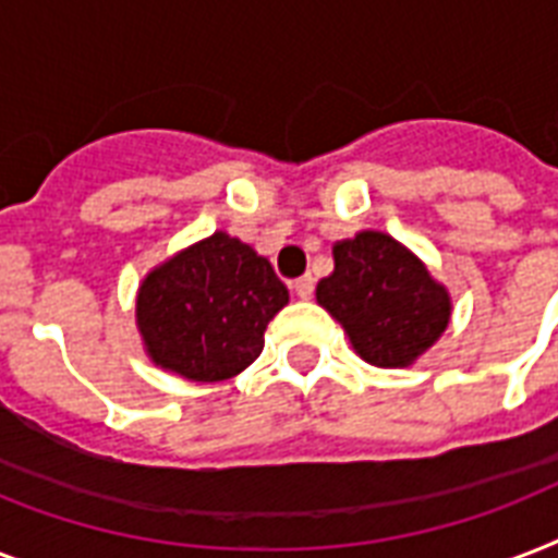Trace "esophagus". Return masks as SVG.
<instances>
[{
    "mask_svg": "<svg viewBox=\"0 0 558 558\" xmlns=\"http://www.w3.org/2000/svg\"><path fill=\"white\" fill-rule=\"evenodd\" d=\"M313 289H315V278L313 275H304V278L295 280V295L298 298H313Z\"/></svg>",
    "mask_w": 558,
    "mask_h": 558,
    "instance_id": "1",
    "label": "esophagus"
}]
</instances>
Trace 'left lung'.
Segmentation results:
<instances>
[{"label": "left lung", "mask_w": 558, "mask_h": 558, "mask_svg": "<svg viewBox=\"0 0 558 558\" xmlns=\"http://www.w3.org/2000/svg\"><path fill=\"white\" fill-rule=\"evenodd\" d=\"M332 260L336 269L318 280L315 298L367 365H414L446 332L449 289L390 234L359 231L332 245Z\"/></svg>", "instance_id": "obj_1"}]
</instances>
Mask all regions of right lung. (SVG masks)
Listing matches in <instances>:
<instances>
[{
    "instance_id": "right-lung-1",
    "label": "right lung",
    "mask_w": 558,
    "mask_h": 558,
    "mask_svg": "<svg viewBox=\"0 0 558 558\" xmlns=\"http://www.w3.org/2000/svg\"><path fill=\"white\" fill-rule=\"evenodd\" d=\"M289 304L271 263L214 231L147 275L135 324L147 356L191 381H222L260 356L263 332Z\"/></svg>"
}]
</instances>
